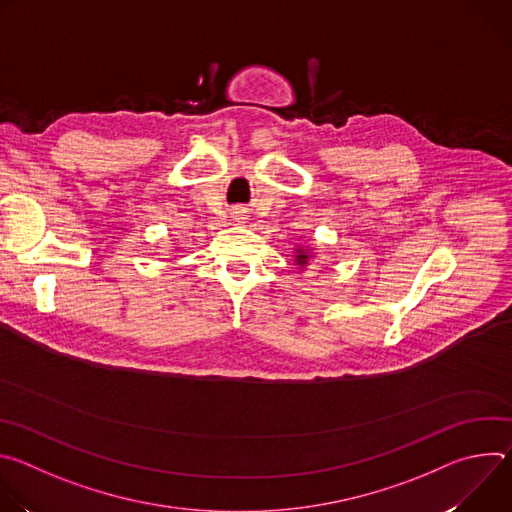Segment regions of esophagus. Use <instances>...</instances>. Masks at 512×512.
<instances>
[{
	"label": "esophagus",
	"instance_id": "esophagus-1",
	"mask_svg": "<svg viewBox=\"0 0 512 512\" xmlns=\"http://www.w3.org/2000/svg\"><path fill=\"white\" fill-rule=\"evenodd\" d=\"M237 221H239V223L243 221V214H239V216H237Z\"/></svg>",
	"mask_w": 512,
	"mask_h": 512
}]
</instances>
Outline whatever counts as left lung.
I'll return each mask as SVG.
<instances>
[{"mask_svg":"<svg viewBox=\"0 0 512 512\" xmlns=\"http://www.w3.org/2000/svg\"><path fill=\"white\" fill-rule=\"evenodd\" d=\"M308 259H310V251H306V249H296V263L300 265V267H304L306 263H308Z\"/></svg>","mask_w":512,"mask_h":512,"instance_id":"left-lung-1","label":"left lung"}]
</instances>
